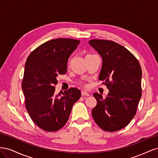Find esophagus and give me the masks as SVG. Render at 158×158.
Segmentation results:
<instances>
[{"label": "esophagus", "mask_w": 158, "mask_h": 158, "mask_svg": "<svg viewBox=\"0 0 158 158\" xmlns=\"http://www.w3.org/2000/svg\"><path fill=\"white\" fill-rule=\"evenodd\" d=\"M82 96H84V95H86V96H89V94L85 92V91H82Z\"/></svg>", "instance_id": "1"}]
</instances>
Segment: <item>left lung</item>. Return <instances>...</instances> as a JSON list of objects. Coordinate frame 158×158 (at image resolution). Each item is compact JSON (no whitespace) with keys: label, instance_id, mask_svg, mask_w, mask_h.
I'll return each mask as SVG.
<instances>
[{"label":"left lung","instance_id":"left-lung-1","mask_svg":"<svg viewBox=\"0 0 158 158\" xmlns=\"http://www.w3.org/2000/svg\"><path fill=\"white\" fill-rule=\"evenodd\" d=\"M88 43L102 56L99 80L109 90L106 99L94 94L98 103L92 109V117L103 131H119L136 113L142 95L140 64L125 47L113 41L92 40Z\"/></svg>","mask_w":158,"mask_h":158}]
</instances>
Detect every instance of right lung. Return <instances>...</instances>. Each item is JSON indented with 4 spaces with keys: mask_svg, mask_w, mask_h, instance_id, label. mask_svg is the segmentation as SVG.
<instances>
[{
    "mask_svg": "<svg viewBox=\"0 0 158 158\" xmlns=\"http://www.w3.org/2000/svg\"><path fill=\"white\" fill-rule=\"evenodd\" d=\"M80 42L67 38L48 41L33 50L26 60L22 83L26 108L35 125L45 131L63 128L81 97L76 88L62 95L55 94L56 76L66 73L68 59Z\"/></svg>",
    "mask_w": 158,
    "mask_h": 158,
    "instance_id": "right-lung-1",
    "label": "right lung"
}]
</instances>
